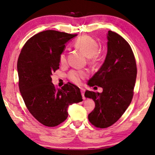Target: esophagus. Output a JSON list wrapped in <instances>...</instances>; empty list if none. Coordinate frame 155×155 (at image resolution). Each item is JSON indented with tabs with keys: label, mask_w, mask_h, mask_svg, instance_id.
Returning <instances> with one entry per match:
<instances>
[{
	"label": "esophagus",
	"mask_w": 155,
	"mask_h": 155,
	"mask_svg": "<svg viewBox=\"0 0 155 155\" xmlns=\"http://www.w3.org/2000/svg\"><path fill=\"white\" fill-rule=\"evenodd\" d=\"M84 91L85 90L83 88H81V94H82V96H83V99H84Z\"/></svg>",
	"instance_id": "obj_1"
}]
</instances>
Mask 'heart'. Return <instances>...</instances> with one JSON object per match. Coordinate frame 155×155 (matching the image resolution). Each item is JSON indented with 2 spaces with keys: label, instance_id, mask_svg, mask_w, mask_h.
I'll use <instances>...</instances> for the list:
<instances>
[{
  "label": "heart",
  "instance_id": "b5f03b06",
  "mask_svg": "<svg viewBox=\"0 0 155 155\" xmlns=\"http://www.w3.org/2000/svg\"><path fill=\"white\" fill-rule=\"evenodd\" d=\"M76 47L83 51L88 57L90 63L97 62L100 57L98 51L99 45L98 42L93 37L88 35H83L78 37L74 42ZM59 62L61 65L67 63V55L64 52H62L59 57ZM88 77V72L83 70H72L68 72V78L72 83L77 84H81L82 80Z\"/></svg>",
  "mask_w": 155,
  "mask_h": 155
}]
</instances>
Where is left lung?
<instances>
[{"label":"left lung","instance_id":"1","mask_svg":"<svg viewBox=\"0 0 155 155\" xmlns=\"http://www.w3.org/2000/svg\"><path fill=\"white\" fill-rule=\"evenodd\" d=\"M107 38L104 63L88 83L90 87L103 88V93L86 91L84 93L95 103L88 120L100 128L114 124L127 109L133 97L137 73L135 58L126 40L111 31H108Z\"/></svg>","mask_w":155,"mask_h":155}]
</instances>
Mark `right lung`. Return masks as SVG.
<instances>
[{
	"mask_svg": "<svg viewBox=\"0 0 155 155\" xmlns=\"http://www.w3.org/2000/svg\"><path fill=\"white\" fill-rule=\"evenodd\" d=\"M77 35L48 30L26 42L17 61L18 87L30 113L47 127H56L68 117L70 104L83 101L80 88L68 83L61 89L52 83L59 68V57L66 42Z\"/></svg>",
	"mask_w": 155,
	"mask_h": 155,
	"instance_id": "1",
	"label": "right lung"
}]
</instances>
